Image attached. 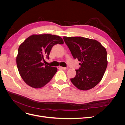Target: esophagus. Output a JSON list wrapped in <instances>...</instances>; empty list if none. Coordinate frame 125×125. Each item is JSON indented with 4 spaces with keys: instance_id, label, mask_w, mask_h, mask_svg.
Returning a JSON list of instances; mask_svg holds the SVG:
<instances>
[{
    "instance_id": "esophagus-1",
    "label": "esophagus",
    "mask_w": 125,
    "mask_h": 125,
    "mask_svg": "<svg viewBox=\"0 0 125 125\" xmlns=\"http://www.w3.org/2000/svg\"><path fill=\"white\" fill-rule=\"evenodd\" d=\"M58 69H63V70H67V68L62 67H61V66H58Z\"/></svg>"
}]
</instances>
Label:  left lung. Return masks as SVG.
<instances>
[{
  "label": "left lung",
  "mask_w": 125,
  "mask_h": 125,
  "mask_svg": "<svg viewBox=\"0 0 125 125\" xmlns=\"http://www.w3.org/2000/svg\"><path fill=\"white\" fill-rule=\"evenodd\" d=\"M63 39L73 58L81 62L75 76L70 79L71 82L81 90L93 88L101 81L107 66L105 48L95 40L81 36Z\"/></svg>",
  "instance_id": "obj_1"
}]
</instances>
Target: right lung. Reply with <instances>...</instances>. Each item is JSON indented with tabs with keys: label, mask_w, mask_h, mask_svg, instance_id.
Wrapping results in <instances>:
<instances>
[{
	"label": "right lung",
	"mask_w": 125,
	"mask_h": 125,
	"mask_svg": "<svg viewBox=\"0 0 125 125\" xmlns=\"http://www.w3.org/2000/svg\"><path fill=\"white\" fill-rule=\"evenodd\" d=\"M63 44L61 37L43 34L28 37L19 47L16 57L20 76L32 88H42L50 82L57 71L56 67L44 65V57L48 59L54 45Z\"/></svg>",
	"instance_id": "right-lung-1"
}]
</instances>
